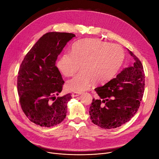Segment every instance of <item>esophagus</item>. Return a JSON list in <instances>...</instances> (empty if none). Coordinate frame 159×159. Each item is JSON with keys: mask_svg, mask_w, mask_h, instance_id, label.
I'll use <instances>...</instances> for the list:
<instances>
[{"mask_svg": "<svg viewBox=\"0 0 159 159\" xmlns=\"http://www.w3.org/2000/svg\"><path fill=\"white\" fill-rule=\"evenodd\" d=\"M80 93H72V94H71V96L73 97V98H75V97H77V96H79V95H80Z\"/></svg>", "mask_w": 159, "mask_h": 159, "instance_id": "esophagus-1", "label": "esophagus"}]
</instances>
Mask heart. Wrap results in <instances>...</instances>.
Instances as JSON below:
<instances>
[{"mask_svg": "<svg viewBox=\"0 0 159 159\" xmlns=\"http://www.w3.org/2000/svg\"><path fill=\"white\" fill-rule=\"evenodd\" d=\"M124 51L118 44L96 39L80 40L72 45L71 54L57 61L61 73L70 77L80 67L82 71L66 84L67 90L82 92L96 84H105L118 73L124 60Z\"/></svg>", "mask_w": 159, "mask_h": 159, "instance_id": "heart-1", "label": "heart"}]
</instances>
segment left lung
I'll return each mask as SVG.
<instances>
[{"label":"left lung","mask_w":159,"mask_h":159,"mask_svg":"<svg viewBox=\"0 0 159 159\" xmlns=\"http://www.w3.org/2000/svg\"><path fill=\"white\" fill-rule=\"evenodd\" d=\"M130 65L104 86L96 88L100 99H93L89 114L99 127H119L133 118L139 108L144 91L145 75L140 60L130 51Z\"/></svg>","instance_id":"1"}]
</instances>
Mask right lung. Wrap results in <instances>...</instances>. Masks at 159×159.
<instances>
[{
    "mask_svg": "<svg viewBox=\"0 0 159 159\" xmlns=\"http://www.w3.org/2000/svg\"><path fill=\"white\" fill-rule=\"evenodd\" d=\"M74 37L72 33H46L20 64L17 76L20 105L29 120L41 127L57 125L66 118L71 95L56 98L62 90L64 81L55 64L64 47Z\"/></svg>",
    "mask_w": 159,
    "mask_h": 159,
    "instance_id": "right-lung-1",
    "label": "right lung"
}]
</instances>
